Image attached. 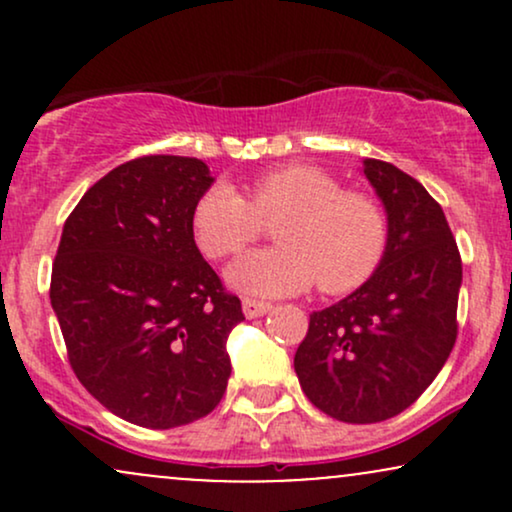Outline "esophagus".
<instances>
[{"instance_id":"obj_1","label":"esophagus","mask_w":512,"mask_h":512,"mask_svg":"<svg viewBox=\"0 0 512 512\" xmlns=\"http://www.w3.org/2000/svg\"><path fill=\"white\" fill-rule=\"evenodd\" d=\"M272 310V303L257 301V298H243V313L245 317H260Z\"/></svg>"}]
</instances>
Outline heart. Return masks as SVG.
Wrapping results in <instances>:
<instances>
[{"instance_id": "heart-1", "label": "heart", "mask_w": 512, "mask_h": 512, "mask_svg": "<svg viewBox=\"0 0 512 512\" xmlns=\"http://www.w3.org/2000/svg\"><path fill=\"white\" fill-rule=\"evenodd\" d=\"M245 199L236 187L211 185L192 209V233L211 260L238 257L279 221L281 245L228 269V281L252 296H291L317 281L330 296L363 286L383 262L390 221L383 204L344 185L317 166H284L262 173ZM285 221L281 222L280 219Z\"/></svg>"}]
</instances>
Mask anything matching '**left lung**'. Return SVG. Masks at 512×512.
<instances>
[{
	"mask_svg": "<svg viewBox=\"0 0 512 512\" xmlns=\"http://www.w3.org/2000/svg\"><path fill=\"white\" fill-rule=\"evenodd\" d=\"M363 175L390 221L383 262L363 286L310 315L293 368L305 397L344 424H378L436 380L457 339L462 260L440 204L392 163Z\"/></svg>",
	"mask_w": 512,
	"mask_h": 512,
	"instance_id": "obj_1",
	"label": "left lung"
}]
</instances>
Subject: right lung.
I'll list each match as a JSON object with an SVG mask.
<instances>
[{
	"label": "right lung",
	"mask_w": 512,
	"mask_h": 512,
	"mask_svg": "<svg viewBox=\"0 0 512 512\" xmlns=\"http://www.w3.org/2000/svg\"><path fill=\"white\" fill-rule=\"evenodd\" d=\"M211 182L199 158H134L64 221L52 310L79 383L129 424H192L231 378L226 339L245 315L192 233Z\"/></svg>",
	"instance_id": "1"
}]
</instances>
